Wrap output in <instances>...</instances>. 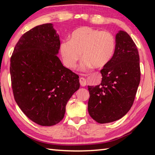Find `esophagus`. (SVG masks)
Instances as JSON below:
<instances>
[{"mask_svg": "<svg viewBox=\"0 0 155 155\" xmlns=\"http://www.w3.org/2000/svg\"><path fill=\"white\" fill-rule=\"evenodd\" d=\"M79 82H80L81 85L82 87H85V85H86V80H85V78H84L81 77L79 78Z\"/></svg>", "mask_w": 155, "mask_h": 155, "instance_id": "1", "label": "esophagus"}]
</instances>
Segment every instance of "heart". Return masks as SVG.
<instances>
[{
    "label": "heart",
    "mask_w": 155,
    "mask_h": 155,
    "mask_svg": "<svg viewBox=\"0 0 155 155\" xmlns=\"http://www.w3.org/2000/svg\"><path fill=\"white\" fill-rule=\"evenodd\" d=\"M116 47L112 34L84 26L76 29L70 36V40H65L60 45V53L66 67L73 68L83 58L80 69L87 71L91 68H102L112 59Z\"/></svg>",
    "instance_id": "b5f03b06"
}]
</instances>
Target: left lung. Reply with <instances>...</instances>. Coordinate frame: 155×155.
Wrapping results in <instances>:
<instances>
[{
    "instance_id": "1",
    "label": "left lung",
    "mask_w": 155,
    "mask_h": 155,
    "mask_svg": "<svg viewBox=\"0 0 155 155\" xmlns=\"http://www.w3.org/2000/svg\"><path fill=\"white\" fill-rule=\"evenodd\" d=\"M101 74L99 85L87 86V108L93 119L106 124L121 119L130 110L140 83L139 51L126 31L116 34L114 55Z\"/></svg>"
}]
</instances>
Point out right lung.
I'll return each instance as SVG.
<instances>
[{
    "instance_id": "obj_1",
    "label": "right lung",
    "mask_w": 155,
    "mask_h": 155,
    "mask_svg": "<svg viewBox=\"0 0 155 155\" xmlns=\"http://www.w3.org/2000/svg\"><path fill=\"white\" fill-rule=\"evenodd\" d=\"M60 44L53 24H43L21 36L11 57L14 99L24 114L40 126L59 123L69 99L80 87L78 76L57 56Z\"/></svg>"
}]
</instances>
